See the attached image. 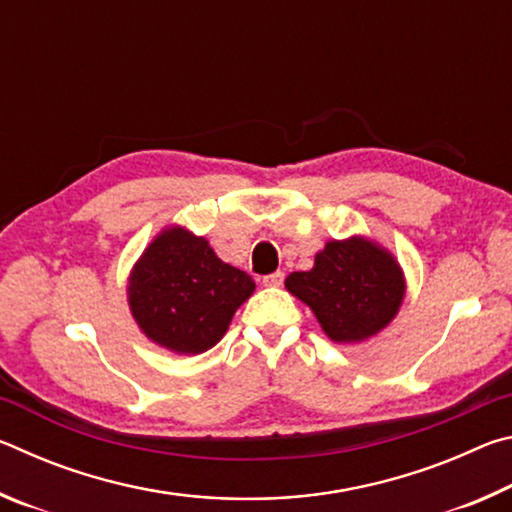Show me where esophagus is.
<instances>
[{
  "instance_id": "esophagus-1",
  "label": "esophagus",
  "mask_w": 512,
  "mask_h": 512,
  "mask_svg": "<svg viewBox=\"0 0 512 512\" xmlns=\"http://www.w3.org/2000/svg\"><path fill=\"white\" fill-rule=\"evenodd\" d=\"M282 282H284V273L282 271H275V273L264 277V287H280Z\"/></svg>"
}]
</instances>
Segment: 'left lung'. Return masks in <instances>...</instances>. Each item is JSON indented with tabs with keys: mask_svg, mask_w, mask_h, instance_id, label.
<instances>
[{
	"mask_svg": "<svg viewBox=\"0 0 512 512\" xmlns=\"http://www.w3.org/2000/svg\"><path fill=\"white\" fill-rule=\"evenodd\" d=\"M284 287L314 311L334 343H363L393 323L406 296V277L391 250L352 235L327 241L309 271L291 273Z\"/></svg>",
	"mask_w": 512,
	"mask_h": 512,
	"instance_id": "left-lung-1",
	"label": "left lung"
}]
</instances>
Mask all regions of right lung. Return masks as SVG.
<instances>
[{"label":"right lung","mask_w":512,"mask_h":512,"mask_svg":"<svg viewBox=\"0 0 512 512\" xmlns=\"http://www.w3.org/2000/svg\"><path fill=\"white\" fill-rule=\"evenodd\" d=\"M253 291V277L225 264L210 241L185 225L162 228L126 284L128 309L140 332L173 354L214 348Z\"/></svg>","instance_id":"right-lung-1"}]
</instances>
